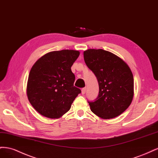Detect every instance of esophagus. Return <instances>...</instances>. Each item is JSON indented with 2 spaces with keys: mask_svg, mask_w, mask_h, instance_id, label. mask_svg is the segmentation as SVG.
Returning a JSON list of instances; mask_svg holds the SVG:
<instances>
[{
  "mask_svg": "<svg viewBox=\"0 0 158 158\" xmlns=\"http://www.w3.org/2000/svg\"><path fill=\"white\" fill-rule=\"evenodd\" d=\"M85 92H86V88H84L82 89V94H84L85 93Z\"/></svg>",
  "mask_w": 158,
  "mask_h": 158,
  "instance_id": "obj_1",
  "label": "esophagus"
}]
</instances>
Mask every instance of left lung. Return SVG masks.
<instances>
[{
	"instance_id": "left-lung-1",
	"label": "left lung",
	"mask_w": 158,
	"mask_h": 158,
	"mask_svg": "<svg viewBox=\"0 0 158 158\" xmlns=\"http://www.w3.org/2000/svg\"><path fill=\"white\" fill-rule=\"evenodd\" d=\"M88 67L97 77L99 92L91 111L103 119L118 117L129 107L134 97V78L128 65L120 57L103 49L84 51Z\"/></svg>"
}]
</instances>
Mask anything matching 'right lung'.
I'll return each mask as SVG.
<instances>
[{
	"label": "right lung",
	"mask_w": 158,
	"mask_h": 158,
	"mask_svg": "<svg viewBox=\"0 0 158 158\" xmlns=\"http://www.w3.org/2000/svg\"><path fill=\"white\" fill-rule=\"evenodd\" d=\"M80 52L61 50L47 52L31 67L26 94L33 107L41 115L59 118L68 112L81 90L74 86L71 70Z\"/></svg>",
	"instance_id": "right-lung-1"
}]
</instances>
